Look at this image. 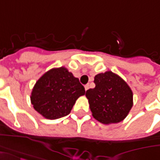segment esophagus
Returning <instances> with one entry per match:
<instances>
[{"label":"esophagus","mask_w":160,"mask_h":160,"mask_svg":"<svg viewBox=\"0 0 160 160\" xmlns=\"http://www.w3.org/2000/svg\"><path fill=\"white\" fill-rule=\"evenodd\" d=\"M88 89H89V85H86V86H85V90L87 91Z\"/></svg>","instance_id":"1"}]
</instances>
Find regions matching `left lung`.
Masks as SVG:
<instances>
[{"instance_id": "1", "label": "left lung", "mask_w": 160, "mask_h": 160, "mask_svg": "<svg viewBox=\"0 0 160 160\" xmlns=\"http://www.w3.org/2000/svg\"><path fill=\"white\" fill-rule=\"evenodd\" d=\"M94 83L95 87L86 92L92 117L104 124L120 122L133 106L130 87L111 71L97 74Z\"/></svg>"}]
</instances>
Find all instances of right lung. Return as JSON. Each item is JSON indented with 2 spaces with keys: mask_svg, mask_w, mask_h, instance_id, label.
I'll use <instances>...</instances> for the list:
<instances>
[{
  "mask_svg": "<svg viewBox=\"0 0 160 160\" xmlns=\"http://www.w3.org/2000/svg\"><path fill=\"white\" fill-rule=\"evenodd\" d=\"M85 92L79 79L61 67L40 77L33 87L31 102L43 118L54 120L69 114L78 98Z\"/></svg>",
  "mask_w": 160,
  "mask_h": 160,
  "instance_id": "add662e5",
  "label": "right lung"
}]
</instances>
